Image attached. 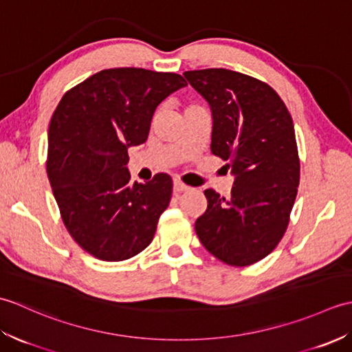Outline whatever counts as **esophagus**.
Segmentation results:
<instances>
[{
	"instance_id": "obj_1",
	"label": "esophagus",
	"mask_w": 352,
	"mask_h": 352,
	"mask_svg": "<svg viewBox=\"0 0 352 352\" xmlns=\"http://www.w3.org/2000/svg\"><path fill=\"white\" fill-rule=\"evenodd\" d=\"M189 189H190L189 186H186V184L182 183L180 180H174V192L180 193V192H186V190H189Z\"/></svg>"
}]
</instances>
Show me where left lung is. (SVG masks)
<instances>
[{"instance_id": "1", "label": "left lung", "mask_w": 352, "mask_h": 352, "mask_svg": "<svg viewBox=\"0 0 352 352\" xmlns=\"http://www.w3.org/2000/svg\"><path fill=\"white\" fill-rule=\"evenodd\" d=\"M212 111L214 155L234 177L230 198L204 190L207 210L195 222L204 248L231 266L265 258L287 228L300 184L294 121L271 86L223 69L186 71Z\"/></svg>"}]
</instances>
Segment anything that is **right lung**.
Instances as JSON below:
<instances>
[{
  "label": "right lung",
  "mask_w": 352,
  "mask_h": 352,
  "mask_svg": "<svg viewBox=\"0 0 352 352\" xmlns=\"http://www.w3.org/2000/svg\"><path fill=\"white\" fill-rule=\"evenodd\" d=\"M188 86L172 72L113 68L63 95L48 129L47 172L65 227L81 248L121 261L151 243L172 178L131 183L129 148L148 139L157 106Z\"/></svg>",
  "instance_id": "obj_1"
}]
</instances>
